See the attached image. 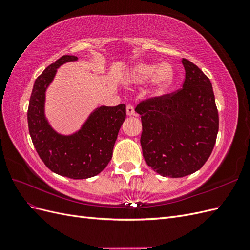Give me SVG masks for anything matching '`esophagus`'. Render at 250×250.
<instances>
[{
    "mask_svg": "<svg viewBox=\"0 0 250 250\" xmlns=\"http://www.w3.org/2000/svg\"><path fill=\"white\" fill-rule=\"evenodd\" d=\"M126 113H127V116H129V117L134 115V108H133L132 105H127V107H126Z\"/></svg>",
    "mask_w": 250,
    "mask_h": 250,
    "instance_id": "34e87169",
    "label": "esophagus"
}]
</instances>
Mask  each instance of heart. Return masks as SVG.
Masks as SVG:
<instances>
[{
    "label": "heart",
    "instance_id": "obj_1",
    "mask_svg": "<svg viewBox=\"0 0 250 250\" xmlns=\"http://www.w3.org/2000/svg\"><path fill=\"white\" fill-rule=\"evenodd\" d=\"M130 78L135 83H143L152 78L151 90L154 96H163L174 81V70L169 62L161 64L139 63L130 72Z\"/></svg>",
    "mask_w": 250,
    "mask_h": 250
}]
</instances>
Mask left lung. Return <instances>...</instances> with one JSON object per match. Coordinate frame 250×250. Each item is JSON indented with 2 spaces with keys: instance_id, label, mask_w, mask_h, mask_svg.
<instances>
[{
  "instance_id": "1",
  "label": "left lung",
  "mask_w": 250,
  "mask_h": 250,
  "mask_svg": "<svg viewBox=\"0 0 250 250\" xmlns=\"http://www.w3.org/2000/svg\"><path fill=\"white\" fill-rule=\"evenodd\" d=\"M183 88L141 102V145L149 167L164 177L198 171L214 149L219 117L213 86L197 65L183 58Z\"/></svg>"
}]
</instances>
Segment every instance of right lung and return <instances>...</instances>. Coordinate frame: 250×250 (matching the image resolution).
<instances>
[{
    "label": "right lung",
    "instance_id": "right-lung-1",
    "mask_svg": "<svg viewBox=\"0 0 250 250\" xmlns=\"http://www.w3.org/2000/svg\"><path fill=\"white\" fill-rule=\"evenodd\" d=\"M77 60L76 56L64 55L37 77L30 97L28 126L37 153L52 172L72 179H85L98 175L110 162L126 118V106L102 105L89 113L79 130L71 134L57 132L44 112L46 93L58 67Z\"/></svg>",
    "mask_w": 250,
    "mask_h": 250
}]
</instances>
